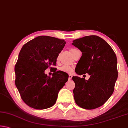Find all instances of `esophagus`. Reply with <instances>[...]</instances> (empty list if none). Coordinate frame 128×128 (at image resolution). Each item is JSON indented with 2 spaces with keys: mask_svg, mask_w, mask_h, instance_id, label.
<instances>
[{
  "mask_svg": "<svg viewBox=\"0 0 128 128\" xmlns=\"http://www.w3.org/2000/svg\"><path fill=\"white\" fill-rule=\"evenodd\" d=\"M72 78V76L71 74H69V77H68V80H70Z\"/></svg>",
  "mask_w": 128,
  "mask_h": 128,
  "instance_id": "obj_1",
  "label": "esophagus"
}]
</instances>
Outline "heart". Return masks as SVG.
<instances>
[{
  "label": "heart",
  "instance_id": "heart-1",
  "mask_svg": "<svg viewBox=\"0 0 128 128\" xmlns=\"http://www.w3.org/2000/svg\"><path fill=\"white\" fill-rule=\"evenodd\" d=\"M76 50L75 48H71L70 50V54H72V52ZM59 56H58V57L57 58V60H59ZM60 70L62 71V72H66V73H71L73 71V67L70 66H62V67H60L59 68Z\"/></svg>",
  "mask_w": 128,
  "mask_h": 128
}]
</instances>
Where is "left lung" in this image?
<instances>
[{
	"mask_svg": "<svg viewBox=\"0 0 128 128\" xmlns=\"http://www.w3.org/2000/svg\"><path fill=\"white\" fill-rule=\"evenodd\" d=\"M72 44L82 52L76 73L78 75L88 73L90 76L88 80L72 77L75 83V102L86 110L98 108L114 92L118 77L116 54L107 42L96 36L77 39Z\"/></svg>",
	"mask_w": 128,
	"mask_h": 128,
	"instance_id": "left-lung-1",
	"label": "left lung"
}]
</instances>
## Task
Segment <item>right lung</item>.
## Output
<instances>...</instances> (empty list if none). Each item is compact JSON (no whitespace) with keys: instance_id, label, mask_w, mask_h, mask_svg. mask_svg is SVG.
<instances>
[{"instance_id":"right-lung-1","label":"right lung","mask_w":128,"mask_h":128,"mask_svg":"<svg viewBox=\"0 0 128 128\" xmlns=\"http://www.w3.org/2000/svg\"><path fill=\"white\" fill-rule=\"evenodd\" d=\"M66 43L64 40L39 36L22 46L14 66L15 85L21 99L29 107L44 110L56 103L68 74L51 66H56ZM48 67L54 69L52 77L44 73Z\"/></svg>"}]
</instances>
